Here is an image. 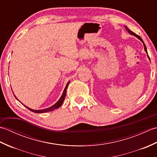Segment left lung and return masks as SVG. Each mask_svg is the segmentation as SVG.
<instances>
[{"instance_id": "obj_1", "label": "left lung", "mask_w": 157, "mask_h": 157, "mask_svg": "<svg viewBox=\"0 0 157 157\" xmlns=\"http://www.w3.org/2000/svg\"><path fill=\"white\" fill-rule=\"evenodd\" d=\"M125 29H126V30L127 31H128L129 33V34H131V35H133V36H136V37H137L139 40H140L142 42V43H143V44H144V51H146V53H147V54H148V52H147V49H146V45H145V44H144V42H143V40H142V39L141 38V37H140V36H139L138 35H137V34H135V33H134V32H132L131 30H130V29H128V27H127V26H125ZM148 59H150V57H149V56H148Z\"/></svg>"}]
</instances>
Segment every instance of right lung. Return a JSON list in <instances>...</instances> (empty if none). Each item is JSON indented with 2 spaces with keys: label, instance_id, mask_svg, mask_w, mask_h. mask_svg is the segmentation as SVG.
<instances>
[{
  "label": "right lung",
  "instance_id": "right-lung-1",
  "mask_svg": "<svg viewBox=\"0 0 157 157\" xmlns=\"http://www.w3.org/2000/svg\"><path fill=\"white\" fill-rule=\"evenodd\" d=\"M69 81L67 82V85H66V86H65V89H64V91H63V94L61 95V98H59V101L56 102L55 104L54 105H52V106H51V107H48V108H47V109H41V110H34V109H30V108H29V107H28V106H26L25 105H24L25 107H27L29 111H31L32 112H34V113H46V112H49V111H54V110H55V109H58V108H59L60 106H61V105H62V104L63 103V101H64V100H65V96H66V91H67V87H68V85H69ZM15 96V95H14ZM15 97L16 98V99H17V98L16 97V96H15ZM18 100V99H17ZM19 101V100H18Z\"/></svg>",
  "mask_w": 157,
  "mask_h": 157
}]
</instances>
